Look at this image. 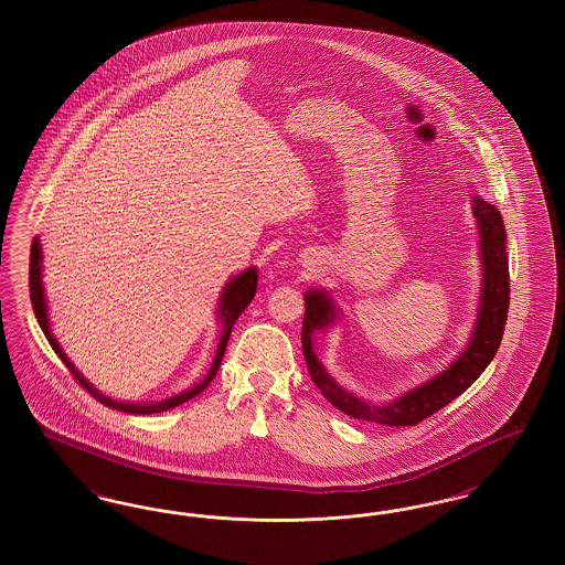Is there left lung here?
I'll return each instance as SVG.
<instances>
[{
    "label": "left lung",
    "instance_id": "1",
    "mask_svg": "<svg viewBox=\"0 0 565 565\" xmlns=\"http://www.w3.org/2000/svg\"><path fill=\"white\" fill-rule=\"evenodd\" d=\"M472 214L479 224V247L483 260V286L479 300V316L470 337L468 348L456 360L430 381L413 387L392 403H364L343 390L332 376L326 373L322 362L313 351V334L322 332L337 318V307L326 290H309L305 295V318H302V353L309 375L323 398L345 415L373 422L381 426H415L426 417L456 401L479 376L500 348L509 300H511V277L507 256V228L500 212L481 196L472 199Z\"/></svg>",
    "mask_w": 565,
    "mask_h": 565
}]
</instances>
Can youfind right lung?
<instances>
[{
	"mask_svg": "<svg viewBox=\"0 0 565 565\" xmlns=\"http://www.w3.org/2000/svg\"><path fill=\"white\" fill-rule=\"evenodd\" d=\"M256 288H258V270L256 267H249V269L243 270L239 275H235L224 288H222V295H220V302H217V320L222 322V337H220V343H217V350H215L214 364L210 369V373L205 375L203 381H199L196 385H192L186 392L182 394H175L171 398H164L161 403H120V401H111L106 394H102L99 390L93 387V383H88L84 376L78 373V369L70 362V358L65 355V351L61 350V345L56 343V339L51 332V322H49V307H46V296H44V286H42V245L38 242V237H33L31 243V256H29V296H31V305H33V313L38 318V323L42 328V332L46 334L51 348L54 353L61 358V362L70 369V373L76 376V381H81L82 387L104 406L109 408H116V411H122V413H131V415H152V413H161V411H169L178 404L189 403L190 398H194L196 394H201L214 379L220 364H222V358H224V351L228 345V337L233 332V326L237 322V318L245 311V307L252 302V298L256 295Z\"/></svg>",
	"mask_w": 565,
	"mask_h": 565,
	"instance_id": "obj_1",
	"label": "right lung"
}]
</instances>
